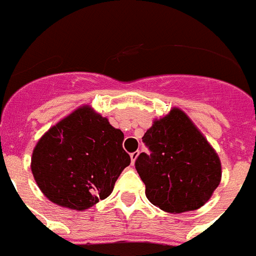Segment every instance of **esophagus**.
<instances>
[{
	"label": "esophagus",
	"mask_w": 256,
	"mask_h": 256,
	"mask_svg": "<svg viewBox=\"0 0 256 256\" xmlns=\"http://www.w3.org/2000/svg\"><path fill=\"white\" fill-rule=\"evenodd\" d=\"M138 154H140V152H134V153H130V161H132V165H134V161L138 160Z\"/></svg>",
	"instance_id": "esophagus-1"
}]
</instances>
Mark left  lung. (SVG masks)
I'll return each mask as SVG.
<instances>
[{"mask_svg": "<svg viewBox=\"0 0 256 256\" xmlns=\"http://www.w3.org/2000/svg\"><path fill=\"white\" fill-rule=\"evenodd\" d=\"M142 141L150 154L140 153L134 166L153 205L177 214L209 201L220 182V160L182 110L156 118Z\"/></svg>", "mask_w": 256, "mask_h": 256, "instance_id": "left-lung-1", "label": "left lung"}]
</instances>
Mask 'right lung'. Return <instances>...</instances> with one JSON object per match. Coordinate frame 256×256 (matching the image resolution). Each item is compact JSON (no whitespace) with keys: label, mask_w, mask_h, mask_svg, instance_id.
Masks as SVG:
<instances>
[{"label":"right lung","mask_w":256,"mask_h":256,"mask_svg":"<svg viewBox=\"0 0 256 256\" xmlns=\"http://www.w3.org/2000/svg\"><path fill=\"white\" fill-rule=\"evenodd\" d=\"M124 134L90 106H82L38 140L32 173L40 192L55 205L86 210L107 198L130 164Z\"/></svg>","instance_id":"add662e5"}]
</instances>
